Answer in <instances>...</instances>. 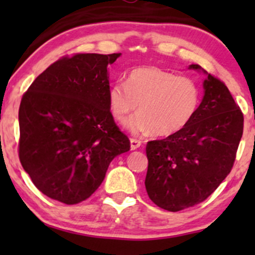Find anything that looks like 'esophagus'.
I'll list each match as a JSON object with an SVG mask.
<instances>
[{"instance_id": "esophagus-1", "label": "esophagus", "mask_w": 255, "mask_h": 255, "mask_svg": "<svg viewBox=\"0 0 255 255\" xmlns=\"http://www.w3.org/2000/svg\"><path fill=\"white\" fill-rule=\"evenodd\" d=\"M141 145H142L141 140H137V139H134V137H130V148L131 150H136V148H139Z\"/></svg>"}]
</instances>
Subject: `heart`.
<instances>
[{
    "label": "heart",
    "instance_id": "b5f03b06",
    "mask_svg": "<svg viewBox=\"0 0 255 255\" xmlns=\"http://www.w3.org/2000/svg\"><path fill=\"white\" fill-rule=\"evenodd\" d=\"M111 115L124 121L136 110L139 114L126 122L134 133L153 131L168 136L186 127L200 104V90L187 77H176L156 67H139L127 78V84L116 81L108 91Z\"/></svg>",
    "mask_w": 255,
    "mask_h": 255
}]
</instances>
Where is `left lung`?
<instances>
[{
	"mask_svg": "<svg viewBox=\"0 0 255 255\" xmlns=\"http://www.w3.org/2000/svg\"><path fill=\"white\" fill-rule=\"evenodd\" d=\"M189 68L201 69L199 64ZM194 118L177 133L146 145L145 187L160 209L177 212L203 203L229 175L244 133V114L218 78L207 74Z\"/></svg>",
	"mask_w": 255,
	"mask_h": 255,
	"instance_id": "8db88e82",
	"label": "left lung"
}]
</instances>
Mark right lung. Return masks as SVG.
Returning <instances> with one entry per match:
<instances>
[{"label": "right lung", "instance_id": "right-lung-1", "mask_svg": "<svg viewBox=\"0 0 255 255\" xmlns=\"http://www.w3.org/2000/svg\"><path fill=\"white\" fill-rule=\"evenodd\" d=\"M120 55L61 57L22 96L20 163L46 197L67 205L86 200L111 160L129 151L108 104V66Z\"/></svg>", "mask_w": 255, "mask_h": 255}]
</instances>
